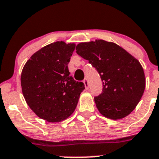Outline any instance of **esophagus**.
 <instances>
[{"mask_svg":"<svg viewBox=\"0 0 159 159\" xmlns=\"http://www.w3.org/2000/svg\"><path fill=\"white\" fill-rule=\"evenodd\" d=\"M83 82H84V87H85V89H89V81H88L87 78H84V80L83 81Z\"/></svg>","mask_w":159,"mask_h":159,"instance_id":"esophagus-1","label":"esophagus"}]
</instances>
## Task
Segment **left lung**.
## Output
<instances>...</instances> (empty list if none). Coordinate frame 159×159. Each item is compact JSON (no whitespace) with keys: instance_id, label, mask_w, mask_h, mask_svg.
<instances>
[{"instance_id":"1","label":"left lung","mask_w":159,"mask_h":159,"mask_svg":"<svg viewBox=\"0 0 159 159\" xmlns=\"http://www.w3.org/2000/svg\"><path fill=\"white\" fill-rule=\"evenodd\" d=\"M76 52L96 68L103 82L102 93L94 98L99 112L112 120L131 114L145 89V73L139 60L115 43L101 39L80 43Z\"/></svg>"}]
</instances>
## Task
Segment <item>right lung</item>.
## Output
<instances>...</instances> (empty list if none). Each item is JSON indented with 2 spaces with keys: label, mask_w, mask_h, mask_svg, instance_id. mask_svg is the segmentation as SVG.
Wrapping results in <instances>:
<instances>
[{
  "label": "right lung",
  "mask_w": 159,
  "mask_h": 159,
  "mask_svg": "<svg viewBox=\"0 0 159 159\" xmlns=\"http://www.w3.org/2000/svg\"><path fill=\"white\" fill-rule=\"evenodd\" d=\"M75 44L56 41L32 54L22 69V93L35 115L48 122H61L73 114L82 82L70 75L68 65Z\"/></svg>",
  "instance_id": "1"
}]
</instances>
